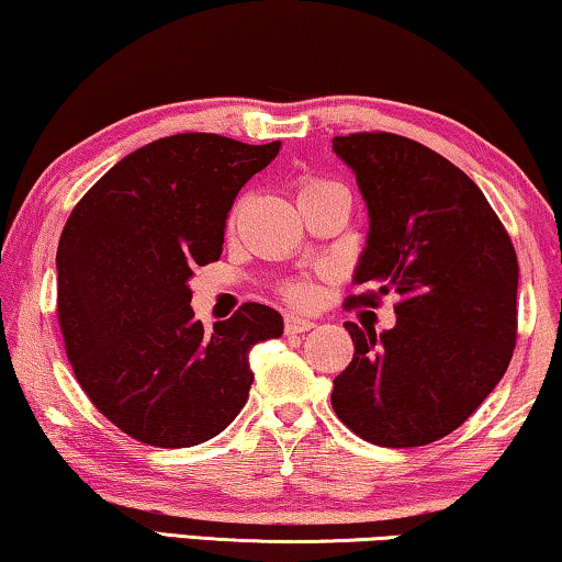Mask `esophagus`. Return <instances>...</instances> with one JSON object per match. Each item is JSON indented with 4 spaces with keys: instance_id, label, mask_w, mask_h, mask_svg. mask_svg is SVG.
I'll list each match as a JSON object with an SVG mask.
<instances>
[{
    "instance_id": "34e87169",
    "label": "esophagus",
    "mask_w": 562,
    "mask_h": 562,
    "mask_svg": "<svg viewBox=\"0 0 562 562\" xmlns=\"http://www.w3.org/2000/svg\"><path fill=\"white\" fill-rule=\"evenodd\" d=\"M315 328V323L311 318H300V315H284V330L288 334H305V330Z\"/></svg>"
}]
</instances>
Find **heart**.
<instances>
[{
    "label": "heart",
    "instance_id": "heart-1",
    "mask_svg": "<svg viewBox=\"0 0 562 562\" xmlns=\"http://www.w3.org/2000/svg\"><path fill=\"white\" fill-rule=\"evenodd\" d=\"M330 186H336V183H326V180H311V183L303 186V191H300V195L313 193V191H323V188H330ZM290 297H292V300H305V297H307V288H305V284H295V288L290 290Z\"/></svg>",
    "mask_w": 562,
    "mask_h": 562
}]
</instances>
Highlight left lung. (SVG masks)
I'll list each match as a JSON object with an SVG mask.
<instances>
[{
	"mask_svg": "<svg viewBox=\"0 0 562 562\" xmlns=\"http://www.w3.org/2000/svg\"><path fill=\"white\" fill-rule=\"evenodd\" d=\"M369 211L353 282L374 303L397 292V323H346L353 359L330 405L346 428L384 448L425 446L469 420L509 367L519 265L479 186L430 147L397 134L334 137Z\"/></svg>",
	"mask_w": 562,
	"mask_h": 562,
	"instance_id": "8db88e82",
	"label": "left lung"
}]
</instances>
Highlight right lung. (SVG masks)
<instances>
[{
  "label": "right lung",
  "mask_w": 562,
  "mask_h": 562,
  "mask_svg": "<svg viewBox=\"0 0 562 562\" xmlns=\"http://www.w3.org/2000/svg\"><path fill=\"white\" fill-rule=\"evenodd\" d=\"M280 147L203 132L155 139L66 221L55 270L68 361L134 440L188 448L218 436L249 397V351L282 336L270 305H241L211 334L191 307L193 270L221 257L236 195Z\"/></svg>",
  "instance_id": "right-lung-1"
}]
</instances>
